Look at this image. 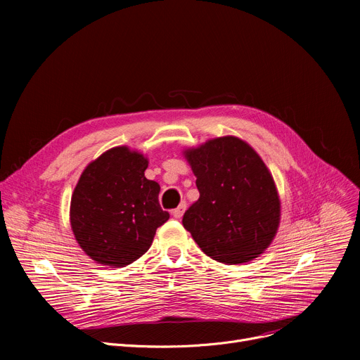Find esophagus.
<instances>
[{"instance_id":"34e87169","label":"esophagus","mask_w":360,"mask_h":360,"mask_svg":"<svg viewBox=\"0 0 360 360\" xmlns=\"http://www.w3.org/2000/svg\"><path fill=\"white\" fill-rule=\"evenodd\" d=\"M185 209H186V204H185V202H181V204L176 207V209L172 210V216H174L175 219H181L182 214H184V212H185Z\"/></svg>"}]
</instances>
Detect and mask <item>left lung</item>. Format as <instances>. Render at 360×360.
I'll use <instances>...</instances> for the list:
<instances>
[{"instance_id": "8db88e82", "label": "left lung", "mask_w": 360, "mask_h": 360, "mask_svg": "<svg viewBox=\"0 0 360 360\" xmlns=\"http://www.w3.org/2000/svg\"><path fill=\"white\" fill-rule=\"evenodd\" d=\"M184 155L200 198L184 228L201 251L223 264H242L269 248L280 223L274 179L257 151L238 137H219Z\"/></svg>"}]
</instances>
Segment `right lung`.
I'll return each instance as SVG.
<instances>
[{
	"label": "right lung",
	"mask_w": 360,
	"mask_h": 360,
	"mask_svg": "<svg viewBox=\"0 0 360 360\" xmlns=\"http://www.w3.org/2000/svg\"><path fill=\"white\" fill-rule=\"evenodd\" d=\"M148 160L128 147H113L87 165L70 205L72 233L96 262L125 267L150 248L169 219L160 186L144 176Z\"/></svg>",
	"instance_id": "add662e5"
}]
</instances>
